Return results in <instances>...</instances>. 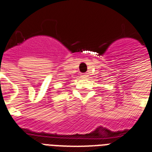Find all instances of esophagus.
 <instances>
[{
    "label": "esophagus",
    "instance_id": "obj_1",
    "mask_svg": "<svg viewBox=\"0 0 152 152\" xmlns=\"http://www.w3.org/2000/svg\"><path fill=\"white\" fill-rule=\"evenodd\" d=\"M81 77H83V78H85V77H87V74L86 73H82V74H81Z\"/></svg>",
    "mask_w": 152,
    "mask_h": 152
}]
</instances>
